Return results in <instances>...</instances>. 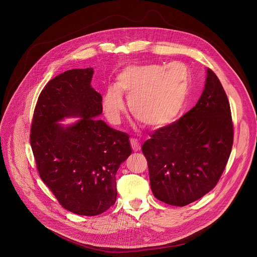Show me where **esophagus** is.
Returning <instances> with one entry per match:
<instances>
[{
    "label": "esophagus",
    "mask_w": 257,
    "mask_h": 257,
    "mask_svg": "<svg viewBox=\"0 0 257 257\" xmlns=\"http://www.w3.org/2000/svg\"><path fill=\"white\" fill-rule=\"evenodd\" d=\"M130 143H131V147H132V149H133L134 152H138V151L141 150V144L138 142V140H136V139H131Z\"/></svg>",
    "instance_id": "obj_1"
}]
</instances>
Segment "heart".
<instances>
[{
    "label": "heart",
    "instance_id": "b5f03b06",
    "mask_svg": "<svg viewBox=\"0 0 257 257\" xmlns=\"http://www.w3.org/2000/svg\"><path fill=\"white\" fill-rule=\"evenodd\" d=\"M188 70L180 64L130 65L116 76L102 98L103 112L112 124H119L125 110L122 94L129 97L131 113L152 129L172 124L181 114L190 91Z\"/></svg>",
    "mask_w": 257,
    "mask_h": 257
}]
</instances>
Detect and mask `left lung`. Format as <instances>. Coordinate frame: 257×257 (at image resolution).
<instances>
[{"instance_id":"8db88e82","label":"left lung","mask_w":257,"mask_h":257,"mask_svg":"<svg viewBox=\"0 0 257 257\" xmlns=\"http://www.w3.org/2000/svg\"><path fill=\"white\" fill-rule=\"evenodd\" d=\"M206 73L196 105L143 145L153 194L172 206L188 205L211 191L230 155L233 128L228 97L215 73Z\"/></svg>"}]
</instances>
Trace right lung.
Returning <instances> with one entry per match:
<instances>
[{
    "label": "right lung",
    "instance_id": "1",
    "mask_svg": "<svg viewBox=\"0 0 257 257\" xmlns=\"http://www.w3.org/2000/svg\"><path fill=\"white\" fill-rule=\"evenodd\" d=\"M92 68L73 69L41 91L30 145L43 182L68 211L96 216L116 201L115 174L132 154L129 135L97 117L102 97L91 86ZM80 117L71 124L59 122Z\"/></svg>",
    "mask_w": 257,
    "mask_h": 257
}]
</instances>
